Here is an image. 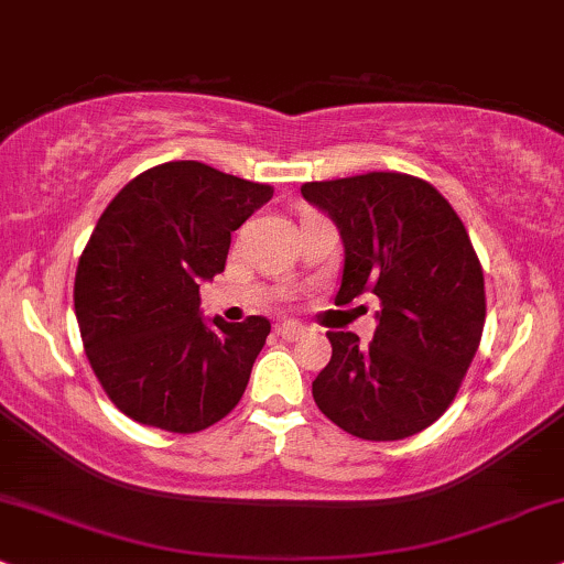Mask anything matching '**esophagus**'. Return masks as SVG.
Instances as JSON below:
<instances>
[{
  "instance_id": "esophagus-1",
  "label": "esophagus",
  "mask_w": 564,
  "mask_h": 564,
  "mask_svg": "<svg viewBox=\"0 0 564 564\" xmlns=\"http://www.w3.org/2000/svg\"><path fill=\"white\" fill-rule=\"evenodd\" d=\"M276 335H280L282 339H288V343H295V339L305 337V326L297 322H284L282 326H276Z\"/></svg>"
}]
</instances>
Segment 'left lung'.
I'll return each mask as SVG.
<instances>
[{"label":"left lung","instance_id":"8db88e82","mask_svg":"<svg viewBox=\"0 0 564 564\" xmlns=\"http://www.w3.org/2000/svg\"><path fill=\"white\" fill-rule=\"evenodd\" d=\"M345 246L337 305L379 297L377 332H326L332 360L314 381L322 413L368 442L405 440L452 405L481 343L484 269L468 229L426 180L402 172L305 183Z\"/></svg>","mask_w":564,"mask_h":564}]
</instances>
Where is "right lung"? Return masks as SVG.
<instances>
[{
	"mask_svg": "<svg viewBox=\"0 0 564 564\" xmlns=\"http://www.w3.org/2000/svg\"><path fill=\"white\" fill-rule=\"evenodd\" d=\"M274 187L200 162H166L104 208L75 271L83 347L128 419L196 434L238 405L271 324L200 318V282L225 271L229 240Z\"/></svg>",
	"mask_w": 564,
	"mask_h": 564,
	"instance_id": "1",
	"label": "right lung"
}]
</instances>
